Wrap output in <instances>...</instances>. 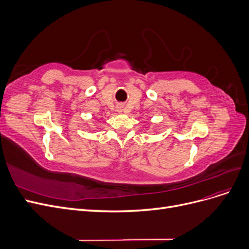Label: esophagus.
Instances as JSON below:
<instances>
[{"instance_id":"1","label":"esophagus","mask_w":249,"mask_h":249,"mask_svg":"<svg viewBox=\"0 0 249 249\" xmlns=\"http://www.w3.org/2000/svg\"><path fill=\"white\" fill-rule=\"evenodd\" d=\"M119 111H122V107H119V109H118Z\"/></svg>"}]
</instances>
